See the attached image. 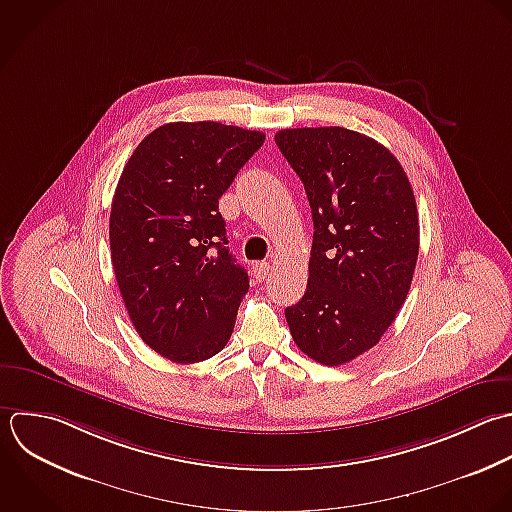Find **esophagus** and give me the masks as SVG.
<instances>
[{"label": "esophagus", "instance_id": "1", "mask_svg": "<svg viewBox=\"0 0 512 512\" xmlns=\"http://www.w3.org/2000/svg\"><path fill=\"white\" fill-rule=\"evenodd\" d=\"M253 275H255L257 281H265V277L269 275V263L267 261L253 263Z\"/></svg>", "mask_w": 512, "mask_h": 512}]
</instances>
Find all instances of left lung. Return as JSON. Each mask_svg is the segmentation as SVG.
Returning <instances> with one entry per match:
<instances>
[{"label": "left lung", "mask_w": 512, "mask_h": 512, "mask_svg": "<svg viewBox=\"0 0 512 512\" xmlns=\"http://www.w3.org/2000/svg\"><path fill=\"white\" fill-rule=\"evenodd\" d=\"M275 143L305 185L315 227L307 291L285 317L307 357L345 365L379 343L409 295L413 187L385 145L345 127L281 129Z\"/></svg>", "instance_id": "obj_1"}]
</instances>
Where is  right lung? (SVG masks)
Listing matches in <instances>:
<instances>
[{"label":"right lung","instance_id":"right-lung-1","mask_svg":"<svg viewBox=\"0 0 512 512\" xmlns=\"http://www.w3.org/2000/svg\"><path fill=\"white\" fill-rule=\"evenodd\" d=\"M265 133L217 121L151 131L119 177L109 245L115 279L139 337L191 365L229 341L249 289L229 253L219 199Z\"/></svg>","mask_w":512,"mask_h":512}]
</instances>
